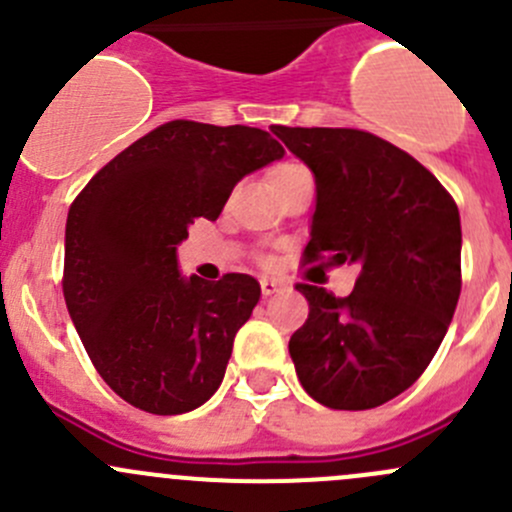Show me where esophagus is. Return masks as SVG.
Returning a JSON list of instances; mask_svg holds the SVG:
<instances>
[{
  "instance_id": "obj_1",
  "label": "esophagus",
  "mask_w": 512,
  "mask_h": 512,
  "mask_svg": "<svg viewBox=\"0 0 512 512\" xmlns=\"http://www.w3.org/2000/svg\"><path fill=\"white\" fill-rule=\"evenodd\" d=\"M260 287H262V294H265V297H272V294H280L287 289L285 282L275 280V277H262Z\"/></svg>"
}]
</instances>
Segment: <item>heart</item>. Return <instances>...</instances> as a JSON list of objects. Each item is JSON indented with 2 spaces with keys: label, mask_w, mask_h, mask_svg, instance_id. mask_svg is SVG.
<instances>
[{
  "label": "heart",
  "mask_w": 512,
  "mask_h": 512,
  "mask_svg": "<svg viewBox=\"0 0 512 512\" xmlns=\"http://www.w3.org/2000/svg\"><path fill=\"white\" fill-rule=\"evenodd\" d=\"M299 170H307V168H304V165H299V163H282V165H277L275 170H272L270 180H272V178H280V175L299 173Z\"/></svg>",
  "instance_id": "1"
}]
</instances>
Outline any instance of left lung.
Masks as SVG:
<instances>
[{"label":"left lung","mask_w":512,"mask_h":512,"mask_svg":"<svg viewBox=\"0 0 512 512\" xmlns=\"http://www.w3.org/2000/svg\"><path fill=\"white\" fill-rule=\"evenodd\" d=\"M272 133L314 173L307 260L356 262L349 297L297 285L309 317L289 339L299 384L329 409L386 404L423 374L461 294V215L436 175L354 128Z\"/></svg>","instance_id":"8db88e82"}]
</instances>
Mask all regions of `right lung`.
Returning <instances> with one entry per match:
<instances>
[{"label":"right lung","mask_w":512,"mask_h":512,"mask_svg":"<svg viewBox=\"0 0 512 512\" xmlns=\"http://www.w3.org/2000/svg\"><path fill=\"white\" fill-rule=\"evenodd\" d=\"M285 156L267 131L170 121L89 180L66 218L64 299L101 379L136 409L188 414L223 384L260 282L178 270L195 218L218 220L245 175Z\"/></svg>","instance_id":"add662e5"}]
</instances>
